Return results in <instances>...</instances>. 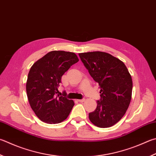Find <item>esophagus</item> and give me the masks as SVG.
<instances>
[{
  "mask_svg": "<svg viewBox=\"0 0 156 156\" xmlns=\"http://www.w3.org/2000/svg\"><path fill=\"white\" fill-rule=\"evenodd\" d=\"M78 101L79 102H83V101H85V99L83 98V99H81V100H78Z\"/></svg>",
  "mask_w": 156,
  "mask_h": 156,
  "instance_id": "obj_1",
  "label": "esophagus"
}]
</instances>
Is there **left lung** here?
Masks as SVG:
<instances>
[{"label":"left lung","instance_id":"obj_1","mask_svg":"<svg viewBox=\"0 0 156 156\" xmlns=\"http://www.w3.org/2000/svg\"><path fill=\"white\" fill-rule=\"evenodd\" d=\"M89 74L100 87V100L89 114L90 121L99 127H109L125 115L132 98V80L126 66L108 53L78 54Z\"/></svg>","mask_w":156,"mask_h":156}]
</instances>
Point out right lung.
I'll return each mask as SVG.
<instances>
[{
  "mask_svg": "<svg viewBox=\"0 0 156 156\" xmlns=\"http://www.w3.org/2000/svg\"><path fill=\"white\" fill-rule=\"evenodd\" d=\"M75 53L51 51L33 65L27 82V93L31 108L41 121L49 124L66 119L74 102L57 95L61 77L78 61Z\"/></svg>",
  "mask_w": 156,
  "mask_h": 156,
  "instance_id": "add662e5",
  "label": "right lung"
}]
</instances>
